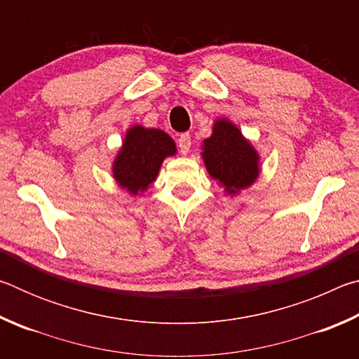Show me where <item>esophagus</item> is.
Here are the masks:
<instances>
[{"label":"esophagus","mask_w":359,"mask_h":359,"mask_svg":"<svg viewBox=\"0 0 359 359\" xmlns=\"http://www.w3.org/2000/svg\"><path fill=\"white\" fill-rule=\"evenodd\" d=\"M177 145H179V150L182 155H187L188 151H190L191 147V136L188 135V133H184V135H180L177 139Z\"/></svg>","instance_id":"obj_1"}]
</instances>
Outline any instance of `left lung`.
<instances>
[{
    "label": "left lung",
    "mask_w": 359,
    "mask_h": 359,
    "mask_svg": "<svg viewBox=\"0 0 359 359\" xmlns=\"http://www.w3.org/2000/svg\"><path fill=\"white\" fill-rule=\"evenodd\" d=\"M201 155L210 177L229 194L250 187L259 175L258 151L226 118L215 121L212 136L204 139Z\"/></svg>",
    "instance_id": "left-lung-1"
}]
</instances>
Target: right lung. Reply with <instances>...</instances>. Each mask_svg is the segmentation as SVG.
Listing matches in <instances>:
<instances>
[{
    "instance_id": "obj_1",
    "label": "right lung",
    "mask_w": 359,
    "mask_h": 359,
    "mask_svg": "<svg viewBox=\"0 0 359 359\" xmlns=\"http://www.w3.org/2000/svg\"><path fill=\"white\" fill-rule=\"evenodd\" d=\"M175 154V142L165 131L135 125L126 131L114 160L112 175L121 188L136 196L154 184L163 160Z\"/></svg>"
}]
</instances>
